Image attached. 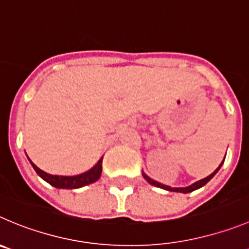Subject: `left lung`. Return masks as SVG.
<instances>
[{
  "mask_svg": "<svg viewBox=\"0 0 249 249\" xmlns=\"http://www.w3.org/2000/svg\"><path fill=\"white\" fill-rule=\"evenodd\" d=\"M222 163H224V161L221 162V164H220L219 167H217V168L215 169V171H213V173H211L210 176H208V177L206 178H204V179H200V180H198V182H195V183H193L192 185H189V187H185V188H172V187H168V185H164V184H161V183H159V182H156V180H153V179H151L150 177H147V176H146L145 173H143L142 172V176H143V178H145L146 180H147L148 183H150L151 185H155V187H159V188H162V189H166V190H169V192H177V193H190V192H193V190H196V189H199V188H201V187H204V185L206 184V183L209 182V180L211 179V178L213 177V176H215L216 173H217V171H219L220 168H221V166H222Z\"/></svg>",
  "mask_w": 249,
  "mask_h": 249,
  "instance_id": "left-lung-1",
  "label": "left lung"
}]
</instances>
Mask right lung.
I'll list each match as a JSON object with an SVG mask.
<instances>
[{
    "instance_id": "right-lung-1",
    "label": "right lung",
    "mask_w": 249,
    "mask_h": 249,
    "mask_svg": "<svg viewBox=\"0 0 249 249\" xmlns=\"http://www.w3.org/2000/svg\"><path fill=\"white\" fill-rule=\"evenodd\" d=\"M102 162H103V157L89 171L78 174V176H54V174H49L46 172L41 171L32 161H30V163L36 169V173L39 174V177L43 178L45 182H48L53 187L60 188V189H76V188L85 187V185L94 183L96 180L99 179L102 174Z\"/></svg>"
}]
</instances>
